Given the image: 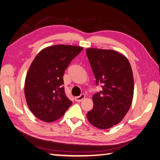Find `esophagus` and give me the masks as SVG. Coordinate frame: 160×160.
Segmentation results:
<instances>
[{"mask_svg":"<svg viewBox=\"0 0 160 160\" xmlns=\"http://www.w3.org/2000/svg\"><path fill=\"white\" fill-rule=\"evenodd\" d=\"M85 97H86V95H85L84 94H81L80 96H79V97H75V101L77 102H80L83 100V99L85 98Z\"/></svg>","mask_w":160,"mask_h":160,"instance_id":"1","label":"esophagus"}]
</instances>
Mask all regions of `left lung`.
<instances>
[{
	"instance_id": "1",
	"label": "left lung",
	"mask_w": 160,
	"mask_h": 160,
	"mask_svg": "<svg viewBox=\"0 0 160 160\" xmlns=\"http://www.w3.org/2000/svg\"><path fill=\"white\" fill-rule=\"evenodd\" d=\"M96 84L102 91L92 97L94 106L87 118L92 125L109 129L123 119L131 107L133 96V77L129 62L112 50L86 49Z\"/></svg>"
}]
</instances>
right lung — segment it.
<instances>
[{"mask_svg":"<svg viewBox=\"0 0 160 160\" xmlns=\"http://www.w3.org/2000/svg\"><path fill=\"white\" fill-rule=\"evenodd\" d=\"M83 50L71 45H56L38 53L28 71L24 94L29 108L41 120L61 118L72 102L66 97L63 74L72 60Z\"/></svg>","mask_w":160,"mask_h":160,"instance_id":"1","label":"right lung"}]
</instances>
